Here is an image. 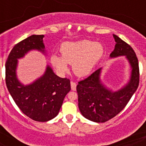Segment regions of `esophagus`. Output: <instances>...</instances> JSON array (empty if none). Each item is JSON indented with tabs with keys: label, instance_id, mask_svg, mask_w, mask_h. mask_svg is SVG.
<instances>
[{
	"label": "esophagus",
	"instance_id": "1",
	"mask_svg": "<svg viewBox=\"0 0 146 146\" xmlns=\"http://www.w3.org/2000/svg\"><path fill=\"white\" fill-rule=\"evenodd\" d=\"M70 85L71 89H72L73 91H76V83L75 82H73V81H71Z\"/></svg>",
	"mask_w": 146,
	"mask_h": 146
}]
</instances>
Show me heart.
<instances>
[{"label":"heart","mask_w":146,"mask_h":146,"mask_svg":"<svg viewBox=\"0 0 146 146\" xmlns=\"http://www.w3.org/2000/svg\"><path fill=\"white\" fill-rule=\"evenodd\" d=\"M60 57L54 54L50 63L57 73L63 75L72 64L73 73L80 77L89 76L104 55V47L100 43L89 40L66 42L61 45Z\"/></svg>","instance_id":"obj_1"}]
</instances>
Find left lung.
<instances>
[{
    "instance_id": "left-lung-1",
    "label": "left lung",
    "mask_w": 146,
    "mask_h": 146,
    "mask_svg": "<svg viewBox=\"0 0 146 146\" xmlns=\"http://www.w3.org/2000/svg\"><path fill=\"white\" fill-rule=\"evenodd\" d=\"M116 44L111 57L125 56L131 66L128 84L117 92L109 90L100 80L102 68L78 82V105L83 117L93 122L104 123L114 117L124 108L139 86V68L138 58L132 47L113 35Z\"/></svg>"
}]
</instances>
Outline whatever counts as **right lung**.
I'll list each match as a JSON object with an SVG mask.
<instances>
[{
  "instance_id": "right-lung-1",
  "label": "right lung",
  "mask_w": 146,
  "mask_h": 146,
  "mask_svg": "<svg viewBox=\"0 0 146 146\" xmlns=\"http://www.w3.org/2000/svg\"><path fill=\"white\" fill-rule=\"evenodd\" d=\"M43 35H33L17 43L10 51L5 65L6 85L13 99L21 111L32 120L45 122L58 114L66 94L70 91V81L57 76L47 66L44 75L27 86L17 77L18 60L31 50L44 53Z\"/></svg>"
}]
</instances>
